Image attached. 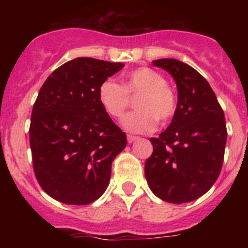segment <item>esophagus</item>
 <instances>
[{
    "mask_svg": "<svg viewBox=\"0 0 248 248\" xmlns=\"http://www.w3.org/2000/svg\"><path fill=\"white\" fill-rule=\"evenodd\" d=\"M139 138L138 137H134V135H128V143L131 144V143H134L135 140H138Z\"/></svg>",
    "mask_w": 248,
    "mask_h": 248,
    "instance_id": "obj_1",
    "label": "esophagus"
}]
</instances>
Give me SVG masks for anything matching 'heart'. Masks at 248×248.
<instances>
[{
  "label": "heart",
  "instance_id": "b5f03b06",
  "mask_svg": "<svg viewBox=\"0 0 248 248\" xmlns=\"http://www.w3.org/2000/svg\"><path fill=\"white\" fill-rule=\"evenodd\" d=\"M133 113L122 119L123 129L134 134L150 133L160 124H166L176 113L174 91L160 72L148 67L137 68L122 77V85L107 79L98 88V100L110 118H122L135 98Z\"/></svg>",
  "mask_w": 248,
  "mask_h": 248
}]
</instances>
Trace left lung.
<instances>
[{
    "mask_svg": "<svg viewBox=\"0 0 248 248\" xmlns=\"http://www.w3.org/2000/svg\"><path fill=\"white\" fill-rule=\"evenodd\" d=\"M153 64L171 74L177 87V108L170 125L151 138L153 154L145 163L151 191L166 202H190L211 189L225 155V114L209 82L177 59Z\"/></svg>",
    "mask_w": 248,
    "mask_h": 248,
    "instance_id": "8db88e82",
    "label": "left lung"
}]
</instances>
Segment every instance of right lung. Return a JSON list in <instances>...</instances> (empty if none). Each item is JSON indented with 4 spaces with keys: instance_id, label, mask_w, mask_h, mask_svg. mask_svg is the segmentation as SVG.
<instances>
[{
    "instance_id": "right-lung-1",
    "label": "right lung",
    "mask_w": 248,
    "mask_h": 248,
    "mask_svg": "<svg viewBox=\"0 0 248 248\" xmlns=\"http://www.w3.org/2000/svg\"><path fill=\"white\" fill-rule=\"evenodd\" d=\"M124 67L80 57L58 67L32 109L30 145L37 181L50 198L88 205L108 187L126 135L98 100V88Z\"/></svg>"
}]
</instances>
